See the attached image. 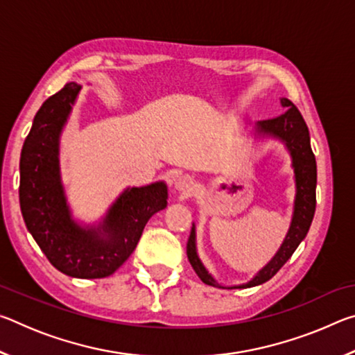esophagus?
<instances>
[{
  "instance_id": "obj_1",
  "label": "esophagus",
  "mask_w": 355,
  "mask_h": 355,
  "mask_svg": "<svg viewBox=\"0 0 355 355\" xmlns=\"http://www.w3.org/2000/svg\"><path fill=\"white\" fill-rule=\"evenodd\" d=\"M173 188H175L178 192H182V194L188 196L192 191H194L196 182H194V178L189 175H182V177H178L175 182H173Z\"/></svg>"
}]
</instances>
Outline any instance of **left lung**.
I'll return each mask as SVG.
<instances>
[{"instance_id":"obj_1","label":"left lung","mask_w":355,"mask_h":355,"mask_svg":"<svg viewBox=\"0 0 355 355\" xmlns=\"http://www.w3.org/2000/svg\"><path fill=\"white\" fill-rule=\"evenodd\" d=\"M280 103L286 110L282 116L269 120H260L255 125V133L258 136H269L285 144L290 152L294 178H296V199H294V211L290 230H288L284 244L280 245L277 254L248 284L228 286V288H250L261 285L272 279L279 269L290 260L297 245L307 236L316 208V159L310 147V133L304 117L296 106L288 98H280ZM186 254L191 266L199 275L203 284L216 288H224L219 285L211 274L203 266L196 248V225L192 224L191 235L186 244Z\"/></svg>"}]
</instances>
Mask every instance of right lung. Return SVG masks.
<instances>
[{"mask_svg":"<svg viewBox=\"0 0 355 355\" xmlns=\"http://www.w3.org/2000/svg\"><path fill=\"white\" fill-rule=\"evenodd\" d=\"M81 86L67 83L44 101L20 156V208L26 228L53 266L76 279H103L133 254L144 227L167 207V186L127 188L98 225L71 218L59 173V137Z\"/></svg>","mask_w":355,"mask_h":355,"instance_id":"add662e5","label":"right lung"}]
</instances>
